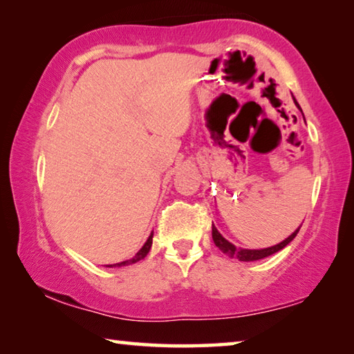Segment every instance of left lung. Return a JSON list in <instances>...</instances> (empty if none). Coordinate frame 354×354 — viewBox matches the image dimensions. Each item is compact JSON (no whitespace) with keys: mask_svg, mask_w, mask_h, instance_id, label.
<instances>
[{"mask_svg":"<svg viewBox=\"0 0 354 354\" xmlns=\"http://www.w3.org/2000/svg\"><path fill=\"white\" fill-rule=\"evenodd\" d=\"M295 104L299 111H301V107H299V104L297 103L295 100ZM299 227L297 231H293L292 234L286 239V241H283L278 245H273V247H268V248H262V250H247V248H239L236 247V245H232L231 242H227L226 239L220 234V232L217 231V227H215L212 225V239H214V243L217 245V247L220 248V251H223V253L226 256L230 257H234V259H239V261H243V262H250V261H259V259H263V257L267 256H272L277 253V251L283 250L286 245H289L293 239H295V236L298 234Z\"/></svg>","mask_w":354,"mask_h":354,"instance_id":"8db88e82","label":"left lung"}]
</instances>
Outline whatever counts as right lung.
Masks as SVG:
<instances>
[{
	"mask_svg": "<svg viewBox=\"0 0 354 354\" xmlns=\"http://www.w3.org/2000/svg\"><path fill=\"white\" fill-rule=\"evenodd\" d=\"M151 243H153V232H151V236L148 237V241L145 242V245H143V247L139 250V253H137V254L133 257V259L123 261V262H120V263H113V266H107V267H123V266H129V263H136V262L142 261L143 257H145V256L148 254L149 248H151Z\"/></svg>",
	"mask_w": 354,
	"mask_h": 354,
	"instance_id": "obj_1",
	"label": "right lung"
}]
</instances>
